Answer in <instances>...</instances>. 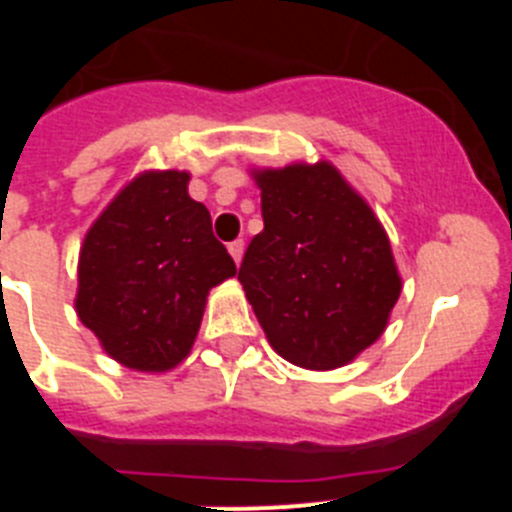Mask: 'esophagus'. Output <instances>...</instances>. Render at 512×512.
Returning <instances> with one entry per match:
<instances>
[{"label":"esophagus","mask_w":512,"mask_h":512,"mask_svg":"<svg viewBox=\"0 0 512 512\" xmlns=\"http://www.w3.org/2000/svg\"><path fill=\"white\" fill-rule=\"evenodd\" d=\"M243 248H246V243H243L241 238H238V241H233V243H228V251H230V256H233L235 264H241V259H243Z\"/></svg>","instance_id":"34e87169"}]
</instances>
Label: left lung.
<instances>
[{
	"instance_id": "obj_1",
	"label": "left lung",
	"mask_w": 512,
	"mask_h": 512,
	"mask_svg": "<svg viewBox=\"0 0 512 512\" xmlns=\"http://www.w3.org/2000/svg\"><path fill=\"white\" fill-rule=\"evenodd\" d=\"M264 230L238 279L279 356L305 369L348 364L382 336L400 297L387 233L330 164L259 171Z\"/></svg>"
}]
</instances>
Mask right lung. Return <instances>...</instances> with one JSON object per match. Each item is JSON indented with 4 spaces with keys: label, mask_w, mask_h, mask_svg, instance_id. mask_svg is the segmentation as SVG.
<instances>
[{
    "label": "right lung",
    "mask_w": 512,
    "mask_h": 512,
    "mask_svg": "<svg viewBox=\"0 0 512 512\" xmlns=\"http://www.w3.org/2000/svg\"><path fill=\"white\" fill-rule=\"evenodd\" d=\"M189 174L151 171L117 194L84 238L76 312L104 351L140 372L189 354L207 292L235 274Z\"/></svg>",
    "instance_id": "right-lung-1"
}]
</instances>
